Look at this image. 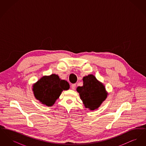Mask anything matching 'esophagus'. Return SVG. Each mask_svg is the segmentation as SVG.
Here are the masks:
<instances>
[{
    "label": "esophagus",
    "instance_id": "obj_1",
    "mask_svg": "<svg viewBox=\"0 0 146 146\" xmlns=\"http://www.w3.org/2000/svg\"><path fill=\"white\" fill-rule=\"evenodd\" d=\"M76 84H72V85H71V89H72V90H75L76 89Z\"/></svg>",
    "mask_w": 146,
    "mask_h": 146
}]
</instances>
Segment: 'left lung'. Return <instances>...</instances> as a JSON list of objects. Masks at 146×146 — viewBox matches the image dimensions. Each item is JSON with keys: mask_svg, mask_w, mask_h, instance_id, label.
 Instances as JSON below:
<instances>
[{"mask_svg": "<svg viewBox=\"0 0 146 146\" xmlns=\"http://www.w3.org/2000/svg\"><path fill=\"white\" fill-rule=\"evenodd\" d=\"M83 80V85L78 86L76 91L79 94L85 108L90 111L98 109L108 95L104 84L93 74L84 76Z\"/></svg>", "mask_w": 146, "mask_h": 146, "instance_id": "obj_1", "label": "left lung"}]
</instances>
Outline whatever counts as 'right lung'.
Returning <instances> with one entry per match:
<instances>
[{"label": "right lung", "mask_w": 146, "mask_h": 146, "mask_svg": "<svg viewBox=\"0 0 146 146\" xmlns=\"http://www.w3.org/2000/svg\"><path fill=\"white\" fill-rule=\"evenodd\" d=\"M35 98L42 104L51 107L63 90L70 89V84L55 74L44 76L32 86Z\"/></svg>", "instance_id": "obj_1"}]
</instances>
